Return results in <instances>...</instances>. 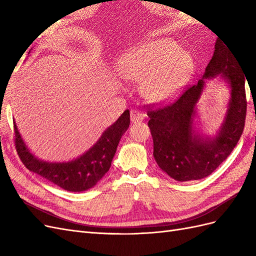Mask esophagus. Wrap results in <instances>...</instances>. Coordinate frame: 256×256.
I'll use <instances>...</instances> for the list:
<instances>
[{
    "label": "esophagus",
    "instance_id": "1",
    "mask_svg": "<svg viewBox=\"0 0 256 256\" xmlns=\"http://www.w3.org/2000/svg\"><path fill=\"white\" fill-rule=\"evenodd\" d=\"M144 118H145V114L138 110H131L130 112V120H131V122L134 124L143 120Z\"/></svg>",
    "mask_w": 256,
    "mask_h": 256
}]
</instances>
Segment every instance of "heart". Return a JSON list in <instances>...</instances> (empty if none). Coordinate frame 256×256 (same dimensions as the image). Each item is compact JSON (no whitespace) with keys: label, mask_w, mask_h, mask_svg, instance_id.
<instances>
[{"label":"heart","mask_w":256,"mask_h":256,"mask_svg":"<svg viewBox=\"0 0 256 256\" xmlns=\"http://www.w3.org/2000/svg\"><path fill=\"white\" fill-rule=\"evenodd\" d=\"M192 70L188 54L168 40L144 44L120 58L118 74L124 79L144 80L142 92L152 102L173 96Z\"/></svg>","instance_id":"1"}]
</instances>
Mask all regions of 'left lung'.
Here are the masks:
<instances>
[{"mask_svg":"<svg viewBox=\"0 0 256 256\" xmlns=\"http://www.w3.org/2000/svg\"><path fill=\"white\" fill-rule=\"evenodd\" d=\"M221 40H216L203 78L187 88L173 102L148 104V127L154 141V157L159 168L178 182L196 180L210 175L237 145L246 114L244 74L238 60ZM221 74L231 86L226 120L212 140L192 134L194 106L205 78Z\"/></svg>","mask_w":256,"mask_h":256,"instance_id":"1","label":"left lung"}]
</instances>
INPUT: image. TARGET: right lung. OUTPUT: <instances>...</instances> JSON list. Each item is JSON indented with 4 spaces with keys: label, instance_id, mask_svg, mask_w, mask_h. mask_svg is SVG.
Instances as JSON below:
<instances>
[{
    "label": "right lung",
    "instance_id": "1",
    "mask_svg": "<svg viewBox=\"0 0 256 256\" xmlns=\"http://www.w3.org/2000/svg\"><path fill=\"white\" fill-rule=\"evenodd\" d=\"M129 124L130 114L129 110H126L90 150L78 159L62 164H49L34 157L21 138L16 125H14V146L23 164L30 171L67 191L80 192L94 187L109 171L120 138L126 132Z\"/></svg>",
    "mask_w": 256,
    "mask_h": 256
}]
</instances>
